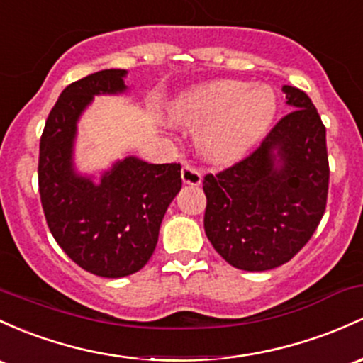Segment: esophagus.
Here are the masks:
<instances>
[{
    "label": "esophagus",
    "mask_w": 363,
    "mask_h": 363,
    "mask_svg": "<svg viewBox=\"0 0 363 363\" xmlns=\"http://www.w3.org/2000/svg\"><path fill=\"white\" fill-rule=\"evenodd\" d=\"M182 180L183 183H186V185H201L202 171L190 164H185L182 169Z\"/></svg>",
    "instance_id": "1"
}]
</instances>
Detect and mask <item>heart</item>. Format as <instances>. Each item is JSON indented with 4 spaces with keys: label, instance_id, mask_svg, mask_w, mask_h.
<instances>
[{
    "label": "heart",
    "instance_id": "heart-1",
    "mask_svg": "<svg viewBox=\"0 0 363 363\" xmlns=\"http://www.w3.org/2000/svg\"><path fill=\"white\" fill-rule=\"evenodd\" d=\"M277 112L272 89L239 81H221L183 93L171 116L186 126H201L197 143L208 157L227 161L251 147L270 128Z\"/></svg>",
    "mask_w": 363,
    "mask_h": 363
}]
</instances>
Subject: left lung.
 <instances>
[{
  "mask_svg": "<svg viewBox=\"0 0 363 363\" xmlns=\"http://www.w3.org/2000/svg\"><path fill=\"white\" fill-rule=\"evenodd\" d=\"M292 111L255 152L202 182L204 230L232 267L264 272L298 255L320 223L329 192L325 126L310 96L284 86Z\"/></svg>",
  "mask_w": 363,
  "mask_h": 363,
  "instance_id": "obj_1",
  "label": "left lung"
}]
</instances>
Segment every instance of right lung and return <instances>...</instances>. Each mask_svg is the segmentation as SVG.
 <instances>
[{
    "instance_id": "right-lung-1",
    "label": "right lung",
    "mask_w": 363,
    "mask_h": 363,
    "mask_svg": "<svg viewBox=\"0 0 363 363\" xmlns=\"http://www.w3.org/2000/svg\"><path fill=\"white\" fill-rule=\"evenodd\" d=\"M124 69H105L74 81L53 105L40 142L41 206L65 255L93 275L119 279L147 264L162 218L182 189V166L126 157L96 185L76 174V123L93 95L121 93Z\"/></svg>"
}]
</instances>
